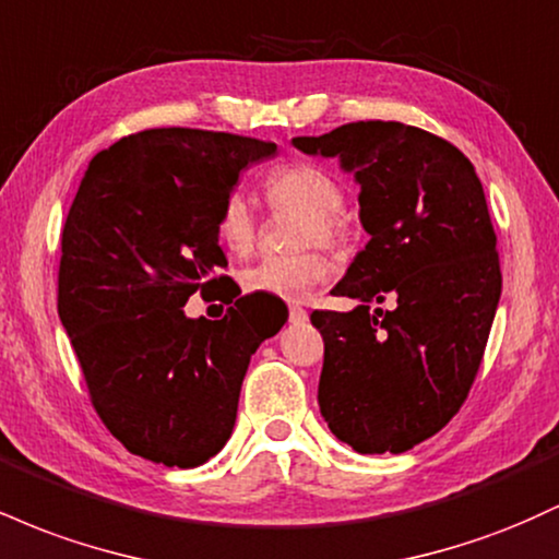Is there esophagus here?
<instances>
[{
	"mask_svg": "<svg viewBox=\"0 0 559 559\" xmlns=\"http://www.w3.org/2000/svg\"><path fill=\"white\" fill-rule=\"evenodd\" d=\"M288 320H292V323H305L307 310H301V307H292V310H288Z\"/></svg>",
	"mask_w": 559,
	"mask_h": 559,
	"instance_id": "1",
	"label": "esophagus"
}]
</instances>
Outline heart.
I'll return each instance as SVG.
<instances>
[{
    "instance_id": "obj_1",
    "label": "heart",
    "mask_w": 559,
    "mask_h": 559,
    "mask_svg": "<svg viewBox=\"0 0 559 559\" xmlns=\"http://www.w3.org/2000/svg\"><path fill=\"white\" fill-rule=\"evenodd\" d=\"M267 202L273 207H292L305 213L299 226L297 243H336L342 239V217L338 210L344 204V189L331 173L310 163H294L273 170L262 183ZM217 241L230 254H247L258 236V217L252 204L239 191L221 202L215 217ZM331 278V262L320 252L271 254L254 262L241 273V286L249 294L275 297L284 301H305L320 284Z\"/></svg>"
}]
</instances>
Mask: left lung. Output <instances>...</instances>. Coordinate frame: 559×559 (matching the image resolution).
<instances>
[{"mask_svg":"<svg viewBox=\"0 0 559 559\" xmlns=\"http://www.w3.org/2000/svg\"><path fill=\"white\" fill-rule=\"evenodd\" d=\"M360 186L370 241L333 286L349 312L310 316L325 344L318 404L360 454H402L463 407L502 294L497 236L476 168L457 146L394 120L292 139ZM395 307L369 312L373 300Z\"/></svg>","mask_w":559,"mask_h":559,"instance_id":"left-lung-1","label":"left lung"}]
</instances>
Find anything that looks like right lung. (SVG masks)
Returning a JSON list of instances; mask_svg holds the SVG:
<instances>
[{
    "instance_id": "1",
    "label": "right lung",
    "mask_w": 559,
    "mask_h": 559,
    "mask_svg": "<svg viewBox=\"0 0 559 559\" xmlns=\"http://www.w3.org/2000/svg\"><path fill=\"white\" fill-rule=\"evenodd\" d=\"M273 141L150 128L83 173L62 228L57 312L102 423L128 452L197 467L230 439L249 360L284 320L241 297L223 320L189 318L191 294L226 284L215 234L239 173Z\"/></svg>"
}]
</instances>
